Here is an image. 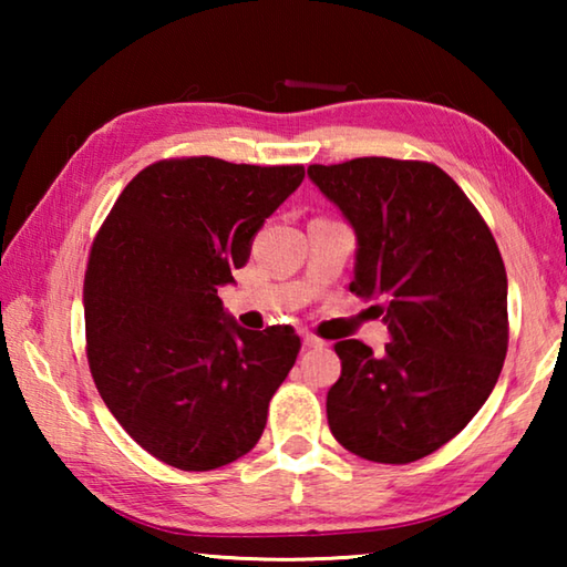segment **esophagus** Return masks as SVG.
<instances>
[{"instance_id": "obj_1", "label": "esophagus", "mask_w": 567, "mask_h": 567, "mask_svg": "<svg viewBox=\"0 0 567 567\" xmlns=\"http://www.w3.org/2000/svg\"><path fill=\"white\" fill-rule=\"evenodd\" d=\"M302 344H305V348H322V340L320 338H315V334L312 332H302Z\"/></svg>"}]
</instances>
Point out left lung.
Instances as JSON below:
<instances>
[{
    "label": "left lung",
    "mask_w": 567,
    "mask_h": 567,
    "mask_svg": "<svg viewBox=\"0 0 567 567\" xmlns=\"http://www.w3.org/2000/svg\"><path fill=\"white\" fill-rule=\"evenodd\" d=\"M307 177L358 237L350 292L375 300L390 342L340 340L328 392L334 440L405 465L463 430L491 398L507 352V275L465 192L430 162L358 157Z\"/></svg>",
    "instance_id": "1"
}]
</instances>
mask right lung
<instances>
[{
  "mask_svg": "<svg viewBox=\"0 0 567 567\" xmlns=\"http://www.w3.org/2000/svg\"><path fill=\"white\" fill-rule=\"evenodd\" d=\"M302 179L300 165L162 159L122 189L94 237L82 295L94 385L162 463L215 470L262 435L300 338L290 324L239 328L217 287L235 282Z\"/></svg>",
  "mask_w": 567,
  "mask_h": 567,
  "instance_id": "1",
  "label": "right lung"
}]
</instances>
